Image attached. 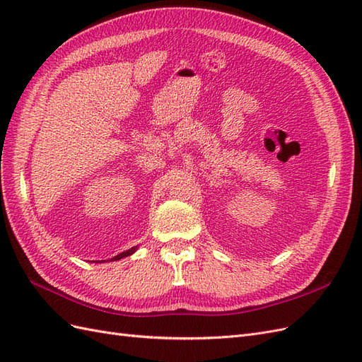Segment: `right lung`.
Listing matches in <instances>:
<instances>
[{
  "label": "right lung",
  "mask_w": 362,
  "mask_h": 362,
  "mask_svg": "<svg viewBox=\"0 0 362 362\" xmlns=\"http://www.w3.org/2000/svg\"><path fill=\"white\" fill-rule=\"evenodd\" d=\"M136 249H137V246L136 247H131V249H128V250H125V252H122V254H119V255H116V257H113L110 261H117V259H120V258H125V257H129V255H133L134 252H136ZM101 262V261H100Z\"/></svg>",
  "instance_id": "obj_1"
}]
</instances>
